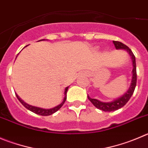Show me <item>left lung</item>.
Instances as JSON below:
<instances>
[{"instance_id": "1", "label": "left lung", "mask_w": 148, "mask_h": 148, "mask_svg": "<svg viewBox=\"0 0 148 148\" xmlns=\"http://www.w3.org/2000/svg\"><path fill=\"white\" fill-rule=\"evenodd\" d=\"M113 44L114 45V47L117 49H125L128 52L129 55L131 56V58L132 60V65H133V69H132V82L128 90L125 92L124 95L121 96L118 99H115V100L112 101L110 102H102L100 101L97 100L95 99H91L90 96L88 98L90 102L93 103V105L96 107V108L99 109V110H102L104 112H112L118 110V109H121V107L125 105V103L129 101L130 98L133 95L134 91L135 88H136V59H135V56L132 51L128 47L125 45L123 44V43L120 42V41H113Z\"/></svg>"}]
</instances>
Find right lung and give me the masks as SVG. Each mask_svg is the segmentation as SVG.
<instances>
[{
  "label": "right lung",
  "instance_id": "obj_1",
  "mask_svg": "<svg viewBox=\"0 0 148 148\" xmlns=\"http://www.w3.org/2000/svg\"><path fill=\"white\" fill-rule=\"evenodd\" d=\"M42 40H44V39H42ZM68 89H69V87H67V88H65V91H64L65 97H64V99H63L62 103H60V104H59V105H58L57 107H53V108H52V109H42V108H39V107H34V106L29 105L28 103H25L24 101L22 100V99H20L19 96H18V95L16 94V98L18 99V100L20 101V103H21L22 104H23V105L24 106L26 109H27L28 110H30V111L36 113V114H39V115L48 116V115H51V114H52L53 113L56 112L58 110H60V109L61 108V107L63 105V103H65V101H66V93H67Z\"/></svg>",
  "mask_w": 148,
  "mask_h": 148
}]
</instances>
